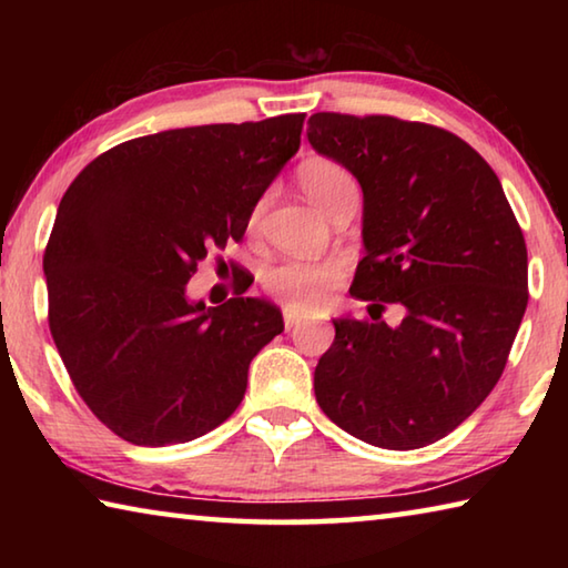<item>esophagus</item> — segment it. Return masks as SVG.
<instances>
[{"mask_svg":"<svg viewBox=\"0 0 568 568\" xmlns=\"http://www.w3.org/2000/svg\"><path fill=\"white\" fill-rule=\"evenodd\" d=\"M283 323H285V328L291 331V328H295L297 323H301V315H295V313H291V311H285V315H283Z\"/></svg>","mask_w":568,"mask_h":568,"instance_id":"1","label":"esophagus"}]
</instances>
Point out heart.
Returning a JSON list of instances; mask_svg holds the SVG:
<instances>
[{"label":"heart","instance_id":"obj_1","mask_svg":"<svg viewBox=\"0 0 568 568\" xmlns=\"http://www.w3.org/2000/svg\"><path fill=\"white\" fill-rule=\"evenodd\" d=\"M307 200L325 213L335 197L345 190H353L355 182L351 172L333 160H307L297 170ZM343 277V261H323V263H303L291 261L273 267L265 275L267 293H273L277 301L285 303L291 311L311 313L318 311L331 301L335 285Z\"/></svg>","mask_w":568,"mask_h":568}]
</instances>
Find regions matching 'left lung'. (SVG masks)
Here are the masks:
<instances>
[{
  "label": "left lung",
  "instance_id": "8db88e82",
  "mask_svg": "<svg viewBox=\"0 0 568 568\" xmlns=\"http://www.w3.org/2000/svg\"><path fill=\"white\" fill-rule=\"evenodd\" d=\"M307 142L361 182L365 255L351 295L373 318L333 321L315 398L371 446L436 444L506 368L528 303L521 227L496 172L448 130L315 112ZM386 302L402 305L400 324L379 321Z\"/></svg>",
  "mask_w": 568,
  "mask_h": 568
}]
</instances>
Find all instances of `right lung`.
I'll return each mask as SVG.
<instances>
[{"mask_svg":"<svg viewBox=\"0 0 568 568\" xmlns=\"http://www.w3.org/2000/svg\"><path fill=\"white\" fill-rule=\"evenodd\" d=\"M305 114L128 140L67 187L44 250L50 331L77 393L134 446L187 444L233 416L283 333L273 303L205 307L185 285L301 148Z\"/></svg>","mask_w":568,"mask_h":568,"instance_id":"1","label":"right lung"}]
</instances>
